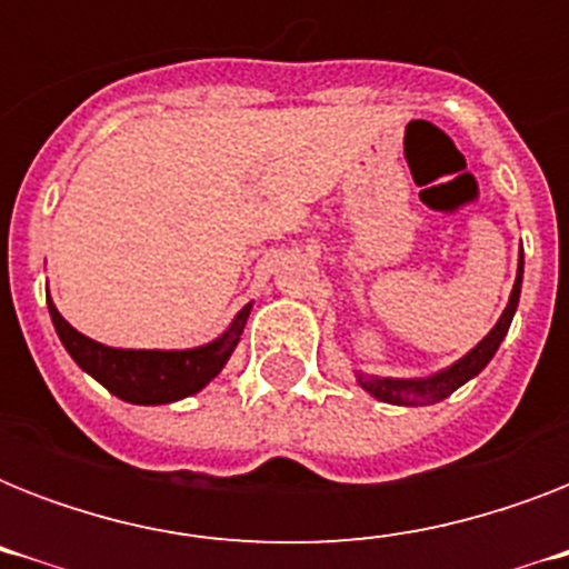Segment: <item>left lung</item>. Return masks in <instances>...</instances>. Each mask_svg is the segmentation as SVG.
<instances>
[{
    "instance_id": "8db88e82",
    "label": "left lung",
    "mask_w": 569,
    "mask_h": 569,
    "mask_svg": "<svg viewBox=\"0 0 569 569\" xmlns=\"http://www.w3.org/2000/svg\"><path fill=\"white\" fill-rule=\"evenodd\" d=\"M520 286H522V257H520V268H517V283H513L511 301L505 307L502 319L496 321V328L487 333L481 342H478L472 351H469L463 360H458L455 366H449L446 372L433 375V378L425 380H392V378H372V375H360V387L369 389L375 398L380 401H389V405H433V401H442V398H449L451 392L458 387H463L469 378H476L481 369H485L493 355L502 346L505 333L511 328L513 312H517V303H520Z\"/></svg>"
}]
</instances>
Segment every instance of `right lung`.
<instances>
[{
  "label": "right lung",
  "instance_id": "add662e5",
  "mask_svg": "<svg viewBox=\"0 0 569 569\" xmlns=\"http://www.w3.org/2000/svg\"><path fill=\"white\" fill-rule=\"evenodd\" d=\"M49 316L58 330V339L64 342L67 355L91 378L100 380L109 392L132 405H168V401L200 392L221 372L244 330L250 303L236 316L221 339L203 348H191V351H120V348L100 346L70 328L52 301H49Z\"/></svg>",
  "mask_w": 569,
  "mask_h": 569
}]
</instances>
